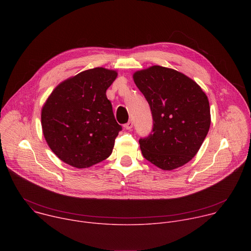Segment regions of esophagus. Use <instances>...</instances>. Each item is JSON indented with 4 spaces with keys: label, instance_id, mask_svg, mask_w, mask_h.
<instances>
[{
    "label": "esophagus",
    "instance_id": "1",
    "mask_svg": "<svg viewBox=\"0 0 251 251\" xmlns=\"http://www.w3.org/2000/svg\"><path fill=\"white\" fill-rule=\"evenodd\" d=\"M132 127H133V121H132V120L128 121V122L124 125V128H125L126 130H130Z\"/></svg>",
    "mask_w": 251,
    "mask_h": 251
}]
</instances>
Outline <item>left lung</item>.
Returning a JSON list of instances; mask_svg holds the SVG:
<instances>
[{
	"label": "left lung",
	"instance_id": "8db88e82",
	"mask_svg": "<svg viewBox=\"0 0 251 251\" xmlns=\"http://www.w3.org/2000/svg\"><path fill=\"white\" fill-rule=\"evenodd\" d=\"M133 78L148 101L153 117L151 133L139 139L143 156L167 171L190 162L210 125L204 92L185 75L159 65L137 71Z\"/></svg>",
	"mask_w": 251,
	"mask_h": 251
}]
</instances>
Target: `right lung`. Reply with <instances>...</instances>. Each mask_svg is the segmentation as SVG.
I'll list each match as a JSON object with an SVG mask.
<instances>
[{
    "label": "right lung",
    "instance_id": "1",
    "mask_svg": "<svg viewBox=\"0 0 251 251\" xmlns=\"http://www.w3.org/2000/svg\"><path fill=\"white\" fill-rule=\"evenodd\" d=\"M114 70L96 67L61 82L42 110V127L51 151L64 163L88 168L108 158L122 130L106 90Z\"/></svg>",
    "mask_w": 251,
    "mask_h": 251
}]
</instances>
